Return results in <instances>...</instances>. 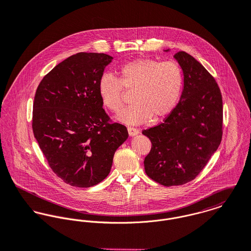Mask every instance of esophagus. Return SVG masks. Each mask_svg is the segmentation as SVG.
Wrapping results in <instances>:
<instances>
[{"label": "esophagus", "mask_w": 251, "mask_h": 251, "mask_svg": "<svg viewBox=\"0 0 251 251\" xmlns=\"http://www.w3.org/2000/svg\"><path fill=\"white\" fill-rule=\"evenodd\" d=\"M128 134L130 137H135L137 135H139V131L136 128H132V127H129L128 128Z\"/></svg>", "instance_id": "esophagus-1"}]
</instances>
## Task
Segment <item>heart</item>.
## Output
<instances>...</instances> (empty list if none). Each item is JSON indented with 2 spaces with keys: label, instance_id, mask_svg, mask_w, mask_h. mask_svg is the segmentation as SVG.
Returning a JSON list of instances; mask_svg holds the SVG:
<instances>
[{
  "label": "heart",
  "instance_id": "1",
  "mask_svg": "<svg viewBox=\"0 0 251 251\" xmlns=\"http://www.w3.org/2000/svg\"><path fill=\"white\" fill-rule=\"evenodd\" d=\"M118 75V79L110 74L102 75L98 93L106 108L119 112L124 106L123 87L134 91V104L117 117L126 124H140L152 116L155 120L166 117L175 109L182 94L184 75L174 61L138 58L122 65Z\"/></svg>",
  "mask_w": 251,
  "mask_h": 251
}]
</instances>
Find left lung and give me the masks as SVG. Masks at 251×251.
<instances>
[{"label": "left lung", "mask_w": 251, "mask_h": 251, "mask_svg": "<svg viewBox=\"0 0 251 251\" xmlns=\"http://www.w3.org/2000/svg\"><path fill=\"white\" fill-rule=\"evenodd\" d=\"M174 58L184 75L179 103L163 123L142 132L152 143L145 172L166 187L194 180L223 137V97L216 80L188 53L178 52Z\"/></svg>", "instance_id": "obj_1"}]
</instances>
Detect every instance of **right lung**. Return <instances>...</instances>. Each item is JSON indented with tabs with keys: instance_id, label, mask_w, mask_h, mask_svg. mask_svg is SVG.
<instances>
[{
	"instance_id": "obj_1",
	"label": "right lung",
	"mask_w": 251,
	"mask_h": 251,
	"mask_svg": "<svg viewBox=\"0 0 251 251\" xmlns=\"http://www.w3.org/2000/svg\"><path fill=\"white\" fill-rule=\"evenodd\" d=\"M112 56L78 53L40 82L33 102L32 131L56 175L73 187L103 181L116 149L128 138L124 125L110 123L98 82Z\"/></svg>"
}]
</instances>
